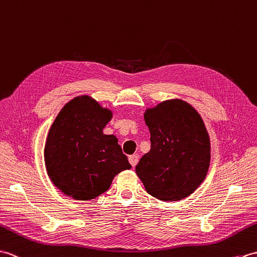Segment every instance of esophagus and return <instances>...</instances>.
<instances>
[{
  "label": "esophagus",
  "instance_id": "esophagus-1",
  "mask_svg": "<svg viewBox=\"0 0 257 257\" xmlns=\"http://www.w3.org/2000/svg\"><path fill=\"white\" fill-rule=\"evenodd\" d=\"M128 162H130L131 165H132V167H135L136 164L139 163V156H138V155L130 156V157H128Z\"/></svg>",
  "mask_w": 257,
  "mask_h": 257
}]
</instances>
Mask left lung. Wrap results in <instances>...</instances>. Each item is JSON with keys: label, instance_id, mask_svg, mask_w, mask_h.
Here are the masks:
<instances>
[{"label": "left lung", "instance_id": "1", "mask_svg": "<svg viewBox=\"0 0 257 257\" xmlns=\"http://www.w3.org/2000/svg\"><path fill=\"white\" fill-rule=\"evenodd\" d=\"M151 151L136 165L146 191L162 201H179L202 184L211 158L209 133L197 110L181 99L163 101L144 113Z\"/></svg>", "mask_w": 257, "mask_h": 257}]
</instances>
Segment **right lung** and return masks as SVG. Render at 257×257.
I'll use <instances>...</instances> for the list:
<instances>
[{"instance_id":"add662e5","label":"right lung","mask_w":257,"mask_h":257,"mask_svg":"<svg viewBox=\"0 0 257 257\" xmlns=\"http://www.w3.org/2000/svg\"><path fill=\"white\" fill-rule=\"evenodd\" d=\"M113 113L90 95H79L60 110L44 148L45 166L55 187L75 200L88 201L109 189L130 169L114 135L103 134Z\"/></svg>"}]
</instances>
